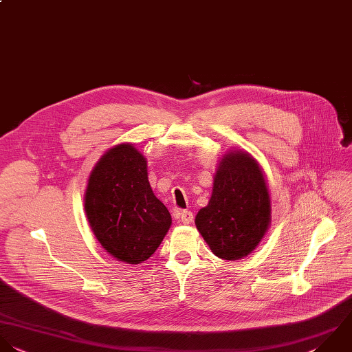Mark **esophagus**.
I'll return each instance as SVG.
<instances>
[{
  "mask_svg": "<svg viewBox=\"0 0 352 352\" xmlns=\"http://www.w3.org/2000/svg\"><path fill=\"white\" fill-rule=\"evenodd\" d=\"M179 219H181V222H182L184 225H189V223L193 222L195 217H193V214H192L190 211H182L181 215H179Z\"/></svg>",
  "mask_w": 352,
  "mask_h": 352,
  "instance_id": "obj_1",
  "label": "esophagus"
}]
</instances>
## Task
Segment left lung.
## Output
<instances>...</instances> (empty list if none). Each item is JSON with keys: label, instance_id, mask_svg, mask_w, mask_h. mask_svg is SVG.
<instances>
[{"label": "left lung", "instance_id": "8db88e82", "mask_svg": "<svg viewBox=\"0 0 352 352\" xmlns=\"http://www.w3.org/2000/svg\"><path fill=\"white\" fill-rule=\"evenodd\" d=\"M195 223L221 259H243L259 245L272 223V199L265 173L251 153L234 149L221 157L211 199Z\"/></svg>", "mask_w": 352, "mask_h": 352}]
</instances>
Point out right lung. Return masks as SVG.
Returning <instances> with one entry per match:
<instances>
[{"mask_svg":"<svg viewBox=\"0 0 352 352\" xmlns=\"http://www.w3.org/2000/svg\"><path fill=\"white\" fill-rule=\"evenodd\" d=\"M83 200L101 247L129 265L149 259L171 226L167 207L149 185L146 157L130 142L109 148L98 159Z\"/></svg>","mask_w":352,"mask_h":352,"instance_id":"1","label":"right lung"}]
</instances>
